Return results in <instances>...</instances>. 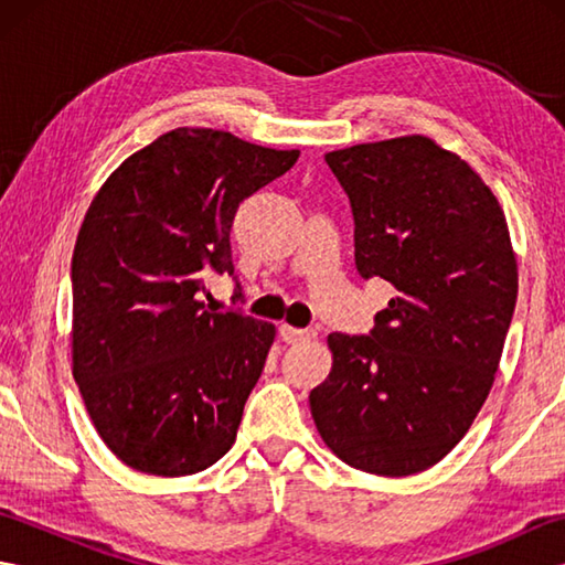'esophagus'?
<instances>
[{"mask_svg": "<svg viewBox=\"0 0 565 565\" xmlns=\"http://www.w3.org/2000/svg\"><path fill=\"white\" fill-rule=\"evenodd\" d=\"M279 334L284 342L296 344V342H306V340H316V330H301V328H291V326H281Z\"/></svg>", "mask_w": 565, "mask_h": 565, "instance_id": "obj_1", "label": "esophagus"}]
</instances>
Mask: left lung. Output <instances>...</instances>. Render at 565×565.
I'll list each match as a JSON object with an SVG mask.
<instances>
[{
  "instance_id": "1",
  "label": "left lung",
  "mask_w": 565,
  "mask_h": 565,
  "mask_svg": "<svg viewBox=\"0 0 565 565\" xmlns=\"http://www.w3.org/2000/svg\"><path fill=\"white\" fill-rule=\"evenodd\" d=\"M326 162L350 196L356 271L395 296L369 334H330L310 413L344 463L413 476L463 439L493 388L518 303L508 221L483 179L425 136Z\"/></svg>"
}]
</instances>
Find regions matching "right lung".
Listing matches in <instances>:
<instances>
[{"label":"right lung","mask_w":565,"mask_h":565,"mask_svg":"<svg viewBox=\"0 0 565 565\" xmlns=\"http://www.w3.org/2000/svg\"><path fill=\"white\" fill-rule=\"evenodd\" d=\"M298 154L174 128L124 160L84 215L72 376L106 447L136 471L191 476L235 444L276 330L203 303V279L233 274L239 203Z\"/></svg>","instance_id":"add662e5"}]
</instances>
